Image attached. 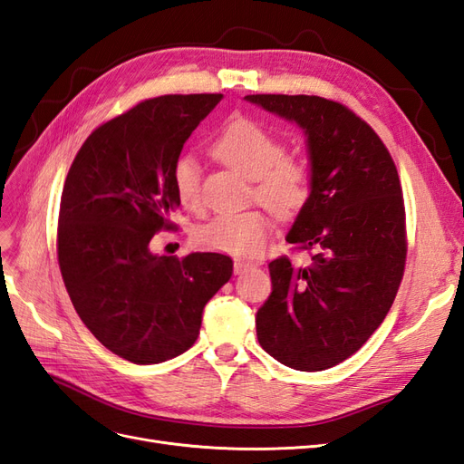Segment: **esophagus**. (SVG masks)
I'll list each match as a JSON object with an SVG mask.
<instances>
[{"instance_id":"obj_1","label":"esophagus","mask_w":464,"mask_h":464,"mask_svg":"<svg viewBox=\"0 0 464 464\" xmlns=\"http://www.w3.org/2000/svg\"><path fill=\"white\" fill-rule=\"evenodd\" d=\"M257 263L254 261H244V259H236L234 261V275H242L244 271L251 269V266H256Z\"/></svg>"}]
</instances>
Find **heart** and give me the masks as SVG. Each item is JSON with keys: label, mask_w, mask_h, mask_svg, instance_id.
<instances>
[{"label": "heart", "mask_w": 464, "mask_h": 464, "mask_svg": "<svg viewBox=\"0 0 464 464\" xmlns=\"http://www.w3.org/2000/svg\"><path fill=\"white\" fill-rule=\"evenodd\" d=\"M220 160L249 179H256V198L278 217H294L310 199L312 179L307 168L283 159L285 145L278 137L249 120H236L213 145ZM174 189L186 208L201 205V166L186 154L174 166ZM271 220L259 208L220 213L195 228V242L203 249L230 256H254L269 237Z\"/></svg>", "instance_id": "1"}]
</instances>
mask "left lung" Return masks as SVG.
Masks as SVG:
<instances>
[{"mask_svg": "<svg viewBox=\"0 0 464 464\" xmlns=\"http://www.w3.org/2000/svg\"><path fill=\"white\" fill-rule=\"evenodd\" d=\"M296 123L312 191L286 242L315 249L310 266L269 263L273 290L256 314L266 354L300 372L336 366L382 325L404 271V203L395 162L356 114L321 96L249 94Z\"/></svg>", "mask_w": 464, "mask_h": 464, "instance_id": "obj_1", "label": "left lung"}]
</instances>
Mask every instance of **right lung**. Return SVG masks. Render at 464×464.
Wrapping results in <instances>:
<instances>
[{"instance_id":"add662e5","label":"right lung","mask_w":464,"mask_h":464,"mask_svg":"<svg viewBox=\"0 0 464 464\" xmlns=\"http://www.w3.org/2000/svg\"><path fill=\"white\" fill-rule=\"evenodd\" d=\"M222 94H168L137 104L89 135L69 168L58 259L87 329L133 363H160L198 341L203 310L232 276V259L150 251L179 207L174 166Z\"/></svg>"}]
</instances>
